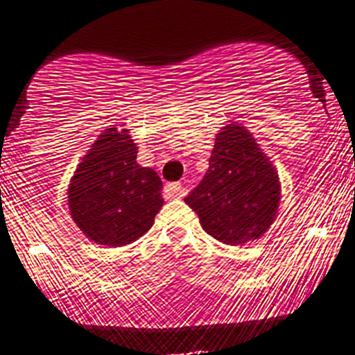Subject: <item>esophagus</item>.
I'll use <instances>...</instances> for the list:
<instances>
[{"label":"esophagus","mask_w":355,"mask_h":355,"mask_svg":"<svg viewBox=\"0 0 355 355\" xmlns=\"http://www.w3.org/2000/svg\"><path fill=\"white\" fill-rule=\"evenodd\" d=\"M164 194H166L168 200H177V198H182L184 196L182 184H178V182H170V184L164 185Z\"/></svg>","instance_id":"obj_1"}]
</instances>
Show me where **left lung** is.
<instances>
[{"mask_svg": "<svg viewBox=\"0 0 355 355\" xmlns=\"http://www.w3.org/2000/svg\"><path fill=\"white\" fill-rule=\"evenodd\" d=\"M278 201L277 171L240 124L218 132L203 180L185 196L203 230L227 245L257 240L273 223Z\"/></svg>", "mask_w": 355, "mask_h": 355, "instance_id": "left-lung-1", "label": "left lung"}]
</instances>
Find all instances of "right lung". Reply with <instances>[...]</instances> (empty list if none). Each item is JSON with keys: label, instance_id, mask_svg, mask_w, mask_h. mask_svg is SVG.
<instances>
[{"label": "right lung", "instance_id": "1", "mask_svg": "<svg viewBox=\"0 0 355 355\" xmlns=\"http://www.w3.org/2000/svg\"><path fill=\"white\" fill-rule=\"evenodd\" d=\"M137 152L125 129H107L71 178V218L96 243L122 247L138 240L161 210V178L152 168L138 164Z\"/></svg>", "mask_w": 355, "mask_h": 355}]
</instances>
